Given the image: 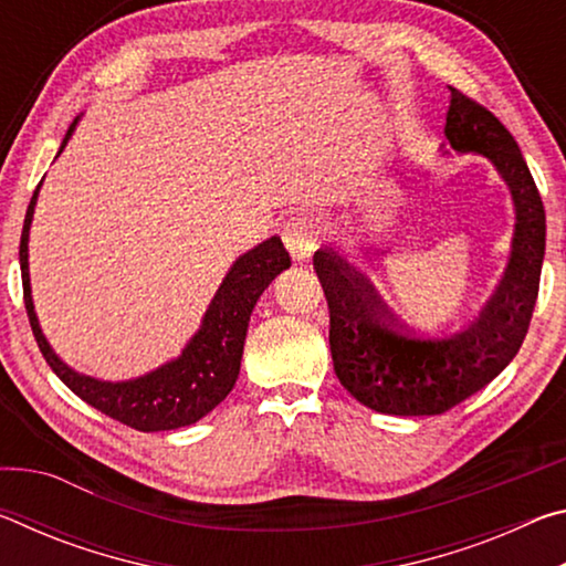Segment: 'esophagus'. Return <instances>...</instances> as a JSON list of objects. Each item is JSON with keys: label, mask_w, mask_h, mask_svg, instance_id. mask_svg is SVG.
<instances>
[{"label": "esophagus", "mask_w": 566, "mask_h": 566, "mask_svg": "<svg viewBox=\"0 0 566 566\" xmlns=\"http://www.w3.org/2000/svg\"><path fill=\"white\" fill-rule=\"evenodd\" d=\"M322 239L319 232V222L312 214H294L292 219H286L284 232H282V242L286 247V252L292 254L294 262H304L314 249H317Z\"/></svg>", "instance_id": "1"}]
</instances>
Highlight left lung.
I'll return each instance as SVG.
<instances>
[{"label": "left lung", "instance_id": "obj_1", "mask_svg": "<svg viewBox=\"0 0 566 566\" xmlns=\"http://www.w3.org/2000/svg\"><path fill=\"white\" fill-rule=\"evenodd\" d=\"M444 137L442 155L492 161L514 205L504 270L472 319L444 337H417L381 312L375 286L337 254H314L329 306L334 371L354 399L381 415H442L490 385L520 352L539 292L547 217L520 145L492 112L457 90L449 97Z\"/></svg>", "mask_w": 566, "mask_h": 566}]
</instances>
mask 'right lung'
Masks as SVG:
<instances>
[{"instance_id": "right-lung-1", "label": "right lung", "mask_w": 566, "mask_h": 566, "mask_svg": "<svg viewBox=\"0 0 566 566\" xmlns=\"http://www.w3.org/2000/svg\"><path fill=\"white\" fill-rule=\"evenodd\" d=\"M82 114L66 129L60 151L80 124ZM54 157V159H56ZM42 185L34 189V197L27 207L22 244H19V266H22L24 306L30 314L34 339L40 344L46 364L70 387L76 397L87 401L102 415L122 421L139 432H169V429L189 427L207 417L229 391L234 389L242 364L249 317L262 292L274 282L276 274L290 270V254L284 252L282 239L270 237L262 244L247 249L229 266L222 284L209 302L199 329L191 334L175 359H167L159 367L129 379H99L70 367L46 339L36 317L32 280H30V229L34 207L40 199Z\"/></svg>"}]
</instances>
